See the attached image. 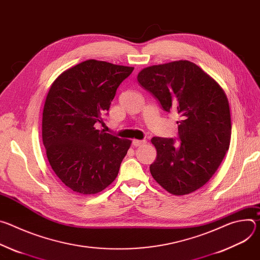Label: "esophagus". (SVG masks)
<instances>
[{
	"mask_svg": "<svg viewBox=\"0 0 260 260\" xmlns=\"http://www.w3.org/2000/svg\"><path fill=\"white\" fill-rule=\"evenodd\" d=\"M146 144L145 140H133V145L138 147V146H143Z\"/></svg>",
	"mask_w": 260,
	"mask_h": 260,
	"instance_id": "1",
	"label": "esophagus"
}]
</instances>
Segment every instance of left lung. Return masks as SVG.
<instances>
[{"label": "left lung", "instance_id": "8db88e82", "mask_svg": "<svg viewBox=\"0 0 260 260\" xmlns=\"http://www.w3.org/2000/svg\"><path fill=\"white\" fill-rule=\"evenodd\" d=\"M138 82L165 111L181 117L176 139L151 140L157 151L152 177L172 194L196 191L215 174L230 148L231 112L223 89L188 60L148 67L139 73Z\"/></svg>", "mask_w": 260, "mask_h": 260}]
</instances>
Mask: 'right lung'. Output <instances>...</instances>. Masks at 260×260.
I'll list each match as a JSON object with an SVG mask.
<instances>
[{
    "mask_svg": "<svg viewBox=\"0 0 260 260\" xmlns=\"http://www.w3.org/2000/svg\"><path fill=\"white\" fill-rule=\"evenodd\" d=\"M124 67L85 60L53 82L42 119V139L48 161L73 191L95 194L118 175L129 140L99 131L119 85L133 73Z\"/></svg>",
    "mask_w": 260,
    "mask_h": 260,
    "instance_id": "obj_1",
    "label": "right lung"
}]
</instances>
